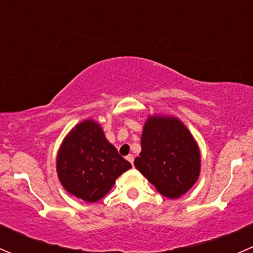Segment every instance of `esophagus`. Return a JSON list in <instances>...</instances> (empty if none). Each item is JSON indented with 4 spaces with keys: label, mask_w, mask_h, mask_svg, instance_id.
I'll list each match as a JSON object with an SVG mask.
<instances>
[{
    "label": "esophagus",
    "mask_w": 253,
    "mask_h": 253,
    "mask_svg": "<svg viewBox=\"0 0 253 253\" xmlns=\"http://www.w3.org/2000/svg\"><path fill=\"white\" fill-rule=\"evenodd\" d=\"M126 159L128 160V162L131 163V164H133V160H134V157H133V155H132V154H128V155H127V157H126Z\"/></svg>",
    "instance_id": "esophagus-1"
}]
</instances>
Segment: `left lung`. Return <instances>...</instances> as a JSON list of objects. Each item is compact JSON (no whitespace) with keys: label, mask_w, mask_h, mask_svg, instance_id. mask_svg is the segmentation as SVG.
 Segmentation results:
<instances>
[{"label":"left lung","mask_w":253,"mask_h":253,"mask_svg":"<svg viewBox=\"0 0 253 253\" xmlns=\"http://www.w3.org/2000/svg\"><path fill=\"white\" fill-rule=\"evenodd\" d=\"M141 147L134 167L165 197H181L200 177V147L177 117L148 116Z\"/></svg>","instance_id":"8db88e82"}]
</instances>
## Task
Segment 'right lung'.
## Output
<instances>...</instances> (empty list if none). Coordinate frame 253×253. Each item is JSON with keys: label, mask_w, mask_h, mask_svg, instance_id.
I'll return each mask as SVG.
<instances>
[{"label": "right lung", "mask_w": 253, "mask_h": 253, "mask_svg": "<svg viewBox=\"0 0 253 253\" xmlns=\"http://www.w3.org/2000/svg\"><path fill=\"white\" fill-rule=\"evenodd\" d=\"M131 168L93 119L79 122L68 132L56 157L61 185L68 193L89 203L100 201L116 178Z\"/></svg>", "instance_id": "obj_1"}]
</instances>
